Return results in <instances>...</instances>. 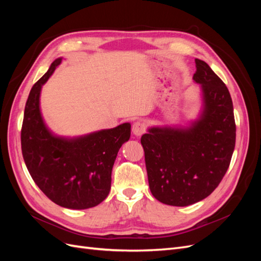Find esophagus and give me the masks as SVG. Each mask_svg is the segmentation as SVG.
Segmentation results:
<instances>
[{"instance_id":"1","label":"esophagus","mask_w":261,"mask_h":261,"mask_svg":"<svg viewBox=\"0 0 261 261\" xmlns=\"http://www.w3.org/2000/svg\"><path fill=\"white\" fill-rule=\"evenodd\" d=\"M132 130L136 137H140L145 133V125L140 122H135L133 125Z\"/></svg>"}]
</instances>
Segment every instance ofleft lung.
<instances>
[{
  "instance_id": "obj_1",
  "label": "left lung",
  "mask_w": 261,
  "mask_h": 261,
  "mask_svg": "<svg viewBox=\"0 0 261 261\" xmlns=\"http://www.w3.org/2000/svg\"><path fill=\"white\" fill-rule=\"evenodd\" d=\"M195 63L198 115L186 126H151L141 137L150 192L169 206L186 207L208 197L222 180L235 147L230 92L206 62Z\"/></svg>"
}]
</instances>
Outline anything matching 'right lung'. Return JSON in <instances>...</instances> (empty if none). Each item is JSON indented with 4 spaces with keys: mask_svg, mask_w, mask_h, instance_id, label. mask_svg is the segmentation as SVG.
I'll use <instances>...</instances> for the list:
<instances>
[{
    "mask_svg": "<svg viewBox=\"0 0 261 261\" xmlns=\"http://www.w3.org/2000/svg\"><path fill=\"white\" fill-rule=\"evenodd\" d=\"M63 58L54 60L30 90L23 113L21 151L31 177L53 202L67 209L96 207L111 189V174L118 150L130 137V124L81 136H60L41 113L42 86Z\"/></svg>",
    "mask_w": 261,
    "mask_h": 261,
    "instance_id": "1",
    "label": "right lung"
}]
</instances>
